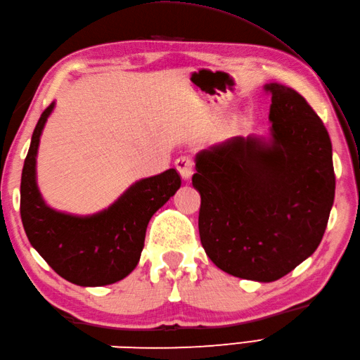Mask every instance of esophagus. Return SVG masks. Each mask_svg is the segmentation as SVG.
Listing matches in <instances>:
<instances>
[{
	"label": "esophagus",
	"mask_w": 360,
	"mask_h": 360,
	"mask_svg": "<svg viewBox=\"0 0 360 360\" xmlns=\"http://www.w3.org/2000/svg\"><path fill=\"white\" fill-rule=\"evenodd\" d=\"M174 165H176V168H178L179 174H181L184 179H188L190 176L193 174V170H195V160H193L192 156L184 155V156L178 158V159H176Z\"/></svg>",
	"instance_id": "obj_1"
}]
</instances>
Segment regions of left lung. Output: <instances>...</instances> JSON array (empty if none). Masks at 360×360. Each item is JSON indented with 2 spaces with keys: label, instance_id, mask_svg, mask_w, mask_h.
Returning a JSON list of instances; mask_svg holds the SVG:
<instances>
[{
  "label": "left lung",
  "instance_id": "obj_1",
  "mask_svg": "<svg viewBox=\"0 0 360 360\" xmlns=\"http://www.w3.org/2000/svg\"><path fill=\"white\" fill-rule=\"evenodd\" d=\"M271 139L235 137L196 156L205 254L233 277L275 281L314 254L334 202L333 147L307 98L271 83Z\"/></svg>",
  "mask_w": 360,
  "mask_h": 360
}]
</instances>
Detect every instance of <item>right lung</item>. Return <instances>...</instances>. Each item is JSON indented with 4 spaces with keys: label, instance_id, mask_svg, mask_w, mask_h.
<instances>
[{
    "label": "right lung",
    "instance_id": "1",
    "mask_svg": "<svg viewBox=\"0 0 360 360\" xmlns=\"http://www.w3.org/2000/svg\"><path fill=\"white\" fill-rule=\"evenodd\" d=\"M52 110L53 103L41 112L22 167V227L34 249L60 277L79 286L111 285L139 263L148 221L181 187V176L170 168L136 182L111 207L93 217L52 210L35 182L38 143Z\"/></svg>",
    "mask_w": 360,
    "mask_h": 360
}]
</instances>
